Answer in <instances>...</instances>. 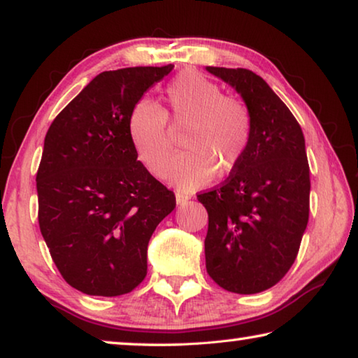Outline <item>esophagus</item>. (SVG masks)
Instances as JSON below:
<instances>
[{
    "label": "esophagus",
    "instance_id": "obj_1",
    "mask_svg": "<svg viewBox=\"0 0 358 358\" xmlns=\"http://www.w3.org/2000/svg\"><path fill=\"white\" fill-rule=\"evenodd\" d=\"M175 199H177V203L178 205H185V203H187V201H189V196H187V194H183V192H177L175 194Z\"/></svg>",
    "mask_w": 358,
    "mask_h": 358
}]
</instances>
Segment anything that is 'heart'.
I'll list each match as a JSON object with an SVG mask.
<instances>
[{"mask_svg": "<svg viewBox=\"0 0 358 358\" xmlns=\"http://www.w3.org/2000/svg\"><path fill=\"white\" fill-rule=\"evenodd\" d=\"M169 112L153 101L132 106L128 132L138 159L162 177L173 155L169 117L186 128V151L175 157L169 178L180 191L189 192L217 175L232 172L250 147L252 118L243 101L224 96L221 87L197 71H183L167 85Z\"/></svg>", "mask_w": 358, "mask_h": 358, "instance_id": "1", "label": "heart"}]
</instances>
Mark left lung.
<instances>
[{
	"label": "left lung",
	"instance_id": "left-lung-1",
	"mask_svg": "<svg viewBox=\"0 0 358 358\" xmlns=\"http://www.w3.org/2000/svg\"><path fill=\"white\" fill-rule=\"evenodd\" d=\"M237 90L252 118L250 147L220 186L197 194L208 213L205 265L217 286L257 294L295 262L310 217V166L299 121L250 69L207 68Z\"/></svg>",
	"mask_w": 358,
	"mask_h": 358
}]
</instances>
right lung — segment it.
<instances>
[{"label":"right lung","instance_id":"1","mask_svg":"<svg viewBox=\"0 0 358 358\" xmlns=\"http://www.w3.org/2000/svg\"><path fill=\"white\" fill-rule=\"evenodd\" d=\"M172 69L101 72L45 134L36 173L41 234L64 281L87 295L134 290L147 276L151 235L177 205L137 161L128 132L132 106Z\"/></svg>","mask_w":358,"mask_h":358}]
</instances>
